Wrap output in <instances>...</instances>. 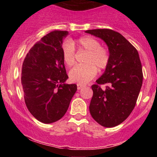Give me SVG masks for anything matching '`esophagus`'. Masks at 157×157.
I'll return each instance as SVG.
<instances>
[{
	"instance_id": "obj_1",
	"label": "esophagus",
	"mask_w": 157,
	"mask_h": 157,
	"mask_svg": "<svg viewBox=\"0 0 157 157\" xmlns=\"http://www.w3.org/2000/svg\"><path fill=\"white\" fill-rule=\"evenodd\" d=\"M83 87H85V86H83V85L77 84V89H78V90L82 89V88H83Z\"/></svg>"
}]
</instances>
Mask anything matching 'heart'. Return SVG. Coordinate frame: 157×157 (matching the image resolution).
<instances>
[{
    "label": "heart",
    "instance_id": "obj_1",
    "mask_svg": "<svg viewBox=\"0 0 157 157\" xmlns=\"http://www.w3.org/2000/svg\"><path fill=\"white\" fill-rule=\"evenodd\" d=\"M78 51L86 52L83 65L75 66L69 71L71 82L83 85L96 76L97 71L105 70L111 59L109 50L101 46L100 41L91 36H84L75 42L67 40L62 46L63 59L68 67L75 63V48Z\"/></svg>",
    "mask_w": 157,
    "mask_h": 157
}]
</instances>
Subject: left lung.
<instances>
[{"label": "left lung", "instance_id": "left-lung-1", "mask_svg": "<svg viewBox=\"0 0 157 157\" xmlns=\"http://www.w3.org/2000/svg\"><path fill=\"white\" fill-rule=\"evenodd\" d=\"M86 32L103 40L111 55L105 72L91 86L90 113L100 125L114 127L125 121L136 105L143 79L140 56L136 48L117 32L98 29ZM101 84L106 85L105 90Z\"/></svg>", "mask_w": 157, "mask_h": 157}]
</instances>
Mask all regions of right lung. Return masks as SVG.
Wrapping results in <instances>:
<instances>
[{"label":"right lung","mask_w":157,"mask_h":157,"mask_svg":"<svg viewBox=\"0 0 157 157\" xmlns=\"http://www.w3.org/2000/svg\"><path fill=\"white\" fill-rule=\"evenodd\" d=\"M67 31L55 30L37 42L22 66L21 84L26 105L35 118L52 123L66 113L77 91L76 84H65L68 78L63 59V38Z\"/></svg>","instance_id":"1"}]
</instances>
